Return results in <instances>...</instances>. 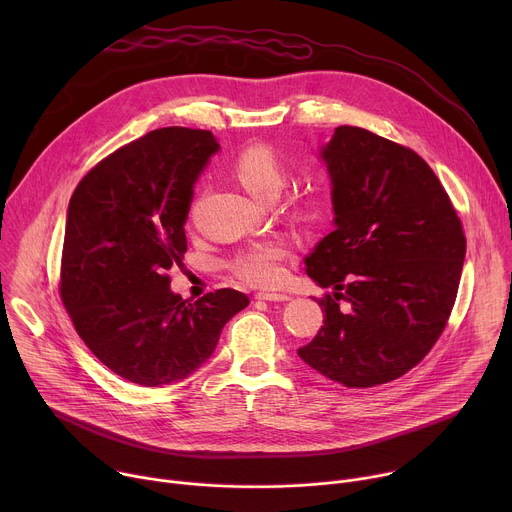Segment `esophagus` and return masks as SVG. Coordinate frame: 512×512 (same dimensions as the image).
Here are the masks:
<instances>
[{
  "label": "esophagus",
  "mask_w": 512,
  "mask_h": 512,
  "mask_svg": "<svg viewBox=\"0 0 512 512\" xmlns=\"http://www.w3.org/2000/svg\"><path fill=\"white\" fill-rule=\"evenodd\" d=\"M255 300H263V302H287L289 296H287V294H277V291H257Z\"/></svg>",
  "instance_id": "34e87169"
}]
</instances>
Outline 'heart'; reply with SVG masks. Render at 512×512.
Instances as JSON below:
<instances>
[{
  "instance_id": "obj_1",
  "label": "heart",
  "mask_w": 512,
  "mask_h": 512,
  "mask_svg": "<svg viewBox=\"0 0 512 512\" xmlns=\"http://www.w3.org/2000/svg\"><path fill=\"white\" fill-rule=\"evenodd\" d=\"M233 172L239 182L259 200L277 196L285 184V170L279 156L265 143L245 148L233 162ZM289 257V247L279 239L255 243L239 251L233 261V273L259 287L277 285L283 279V261Z\"/></svg>"
}]
</instances>
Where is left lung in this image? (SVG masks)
Instances as JSON below:
<instances>
[{
	"label": "left lung",
	"mask_w": 512,
	"mask_h": 512,
	"mask_svg": "<svg viewBox=\"0 0 512 512\" xmlns=\"http://www.w3.org/2000/svg\"><path fill=\"white\" fill-rule=\"evenodd\" d=\"M336 229L306 257L332 294L324 326L298 354L320 375L367 389L403 377L452 314L466 237L448 192L413 150L340 125L322 148Z\"/></svg>",
	"instance_id": "obj_1"
}]
</instances>
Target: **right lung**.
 <instances>
[{"label": "right lung", "instance_id": "obj_1", "mask_svg": "<svg viewBox=\"0 0 512 512\" xmlns=\"http://www.w3.org/2000/svg\"><path fill=\"white\" fill-rule=\"evenodd\" d=\"M218 150L210 131L164 127L101 160L72 192L60 298L87 348L125 381L186 379L214 352L249 298L216 289L196 302L172 294L194 182Z\"/></svg>", "mask_w": 512, "mask_h": 512}]
</instances>
